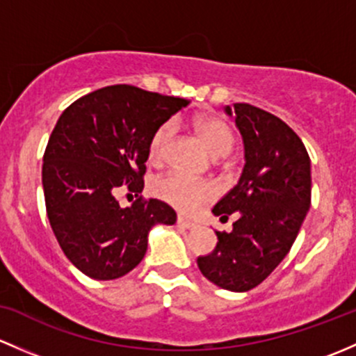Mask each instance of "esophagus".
<instances>
[{
    "label": "esophagus",
    "instance_id": "34e87169",
    "mask_svg": "<svg viewBox=\"0 0 356 356\" xmlns=\"http://www.w3.org/2000/svg\"><path fill=\"white\" fill-rule=\"evenodd\" d=\"M177 222H178L179 226H183V228H186V229H192V228H195V226H197L195 221H192V219L183 218V216H178Z\"/></svg>",
    "mask_w": 356,
    "mask_h": 356
}]
</instances>
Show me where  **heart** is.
Masks as SVG:
<instances>
[{
    "instance_id": "heart-1",
    "label": "heart",
    "mask_w": 356,
    "mask_h": 356,
    "mask_svg": "<svg viewBox=\"0 0 356 356\" xmlns=\"http://www.w3.org/2000/svg\"><path fill=\"white\" fill-rule=\"evenodd\" d=\"M195 130L204 144L214 156H226L234 147V134L228 123L216 116H202L195 120ZM173 124H159L149 140V163L161 164L166 156ZM152 193L159 200L181 212H192L214 197V186L204 179L186 178L179 173H168L152 183Z\"/></svg>"
}]
</instances>
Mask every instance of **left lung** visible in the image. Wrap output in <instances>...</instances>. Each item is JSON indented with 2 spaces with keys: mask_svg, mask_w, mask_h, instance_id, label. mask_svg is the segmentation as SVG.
Here are the masks:
<instances>
[{
  "mask_svg": "<svg viewBox=\"0 0 356 356\" xmlns=\"http://www.w3.org/2000/svg\"><path fill=\"white\" fill-rule=\"evenodd\" d=\"M233 115L245 144L243 173L236 186L212 212L228 221L233 232H216L218 245L197 259L211 283L229 291L259 286L286 254L310 207V157L302 138L277 116L236 102Z\"/></svg>",
  "mask_w": 356,
  "mask_h": 356,
  "instance_id": "obj_1",
  "label": "left lung"
}]
</instances>
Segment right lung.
<instances>
[{
	"mask_svg": "<svg viewBox=\"0 0 356 356\" xmlns=\"http://www.w3.org/2000/svg\"><path fill=\"white\" fill-rule=\"evenodd\" d=\"M186 104L120 83L76 99L58 120L44 151L46 212L61 250L86 276L128 274L144 259L152 226L177 221L170 205L140 192L152 134ZM123 184L138 197L124 209L114 197Z\"/></svg>",
	"mask_w": 356,
	"mask_h": 356,
	"instance_id": "obj_1",
	"label": "right lung"
}]
</instances>
